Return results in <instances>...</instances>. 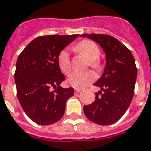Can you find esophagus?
<instances>
[{
  "label": "esophagus",
  "mask_w": 151,
  "mask_h": 151,
  "mask_svg": "<svg viewBox=\"0 0 151 151\" xmlns=\"http://www.w3.org/2000/svg\"><path fill=\"white\" fill-rule=\"evenodd\" d=\"M80 92H81V90H80V89H75V90H74V93H79Z\"/></svg>",
  "instance_id": "esophagus-1"
}]
</instances>
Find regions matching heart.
<instances>
[{
	"label": "heart",
	"instance_id": "b5f03b06",
	"mask_svg": "<svg viewBox=\"0 0 151 151\" xmlns=\"http://www.w3.org/2000/svg\"><path fill=\"white\" fill-rule=\"evenodd\" d=\"M74 50L78 54L83 55L84 58L88 60L90 67L94 69H98L101 66L99 60L100 49L97 45L92 40H84L80 41L74 46ZM58 64L59 69L63 74H68L71 71L70 58L66 50H63L58 54ZM95 80V75L90 71L84 73H73L68 78V83L75 88L81 89L87 87L88 84Z\"/></svg>",
	"mask_w": 151,
	"mask_h": 151
}]
</instances>
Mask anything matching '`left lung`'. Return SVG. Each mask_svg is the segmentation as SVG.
Masks as SVG:
<instances>
[{
  "mask_svg": "<svg viewBox=\"0 0 151 151\" xmlns=\"http://www.w3.org/2000/svg\"><path fill=\"white\" fill-rule=\"evenodd\" d=\"M82 37L97 42L106 54V67L100 79L94 83L101 91L83 111L89 121L107 126L125 114L134 95L137 68L132 52L118 40L108 35L85 34Z\"/></svg>",
  "mask_w": 151,
  "mask_h": 151,
  "instance_id": "8db88e82",
  "label": "left lung"
}]
</instances>
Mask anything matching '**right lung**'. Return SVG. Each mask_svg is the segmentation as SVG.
Masks as SVG:
<instances>
[{"mask_svg": "<svg viewBox=\"0 0 151 151\" xmlns=\"http://www.w3.org/2000/svg\"><path fill=\"white\" fill-rule=\"evenodd\" d=\"M78 35H45L33 40L16 62L15 82L19 103L25 114L39 125L46 126L62 118L73 88L60 87L65 80L58 64V54ZM54 87V91L50 88Z\"/></svg>", "mask_w": 151, "mask_h": 151, "instance_id": "right-lung-1", "label": "right lung"}]
</instances>
